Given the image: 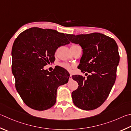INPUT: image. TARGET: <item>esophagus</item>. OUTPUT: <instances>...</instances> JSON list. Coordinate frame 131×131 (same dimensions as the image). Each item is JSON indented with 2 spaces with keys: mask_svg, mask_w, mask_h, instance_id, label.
<instances>
[{
  "mask_svg": "<svg viewBox=\"0 0 131 131\" xmlns=\"http://www.w3.org/2000/svg\"><path fill=\"white\" fill-rule=\"evenodd\" d=\"M71 77H72V75H71V74H70V79L71 78Z\"/></svg>",
  "mask_w": 131,
  "mask_h": 131,
  "instance_id": "esophagus-1",
  "label": "esophagus"
}]
</instances>
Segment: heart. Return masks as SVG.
Segmentation results:
<instances>
[{"label":"heart","instance_id":"heart-1","mask_svg":"<svg viewBox=\"0 0 131 131\" xmlns=\"http://www.w3.org/2000/svg\"><path fill=\"white\" fill-rule=\"evenodd\" d=\"M78 46V45H72V46H71V47H75V46ZM60 66H61V67L65 68L67 70H70L71 69V66L68 63H61Z\"/></svg>","mask_w":131,"mask_h":131}]
</instances>
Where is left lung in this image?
Masks as SVG:
<instances>
[{"label":"left lung","mask_w":131,"mask_h":131,"mask_svg":"<svg viewBox=\"0 0 131 131\" xmlns=\"http://www.w3.org/2000/svg\"><path fill=\"white\" fill-rule=\"evenodd\" d=\"M68 39L82 49L78 68L90 73L86 78L80 75L72 77L79 85L72 93L73 103L83 110L95 109L106 100L115 82L120 61L117 45L113 38L99 32L69 34Z\"/></svg>","instance_id":"8db88e82"}]
</instances>
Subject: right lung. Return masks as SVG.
<instances>
[{"instance_id":"obj_1","label":"right lung","mask_w":131,"mask_h":131,"mask_svg":"<svg viewBox=\"0 0 131 131\" xmlns=\"http://www.w3.org/2000/svg\"><path fill=\"white\" fill-rule=\"evenodd\" d=\"M69 34L52 29L32 27L21 32L12 48V72L15 88L23 102L37 111L50 108L56 102L58 86L68 83L70 74L58 66L52 72L43 67L55 61L59 47L70 43Z\"/></svg>"}]
</instances>
